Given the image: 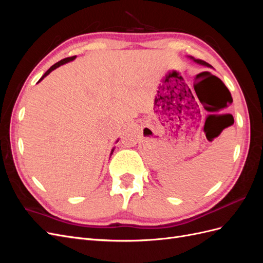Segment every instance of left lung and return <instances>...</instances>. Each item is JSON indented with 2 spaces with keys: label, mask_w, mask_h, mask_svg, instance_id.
Instances as JSON below:
<instances>
[{
  "label": "left lung",
  "mask_w": 263,
  "mask_h": 263,
  "mask_svg": "<svg viewBox=\"0 0 263 263\" xmlns=\"http://www.w3.org/2000/svg\"><path fill=\"white\" fill-rule=\"evenodd\" d=\"M190 59H192L194 62L198 63V65H202V66H205V67H209V68H211V65H209L208 62H205V61H203V60L195 59V58H193V57H190ZM229 95H230V93H229ZM230 99H232V98H230Z\"/></svg>",
  "instance_id": "left-lung-1"
}]
</instances>
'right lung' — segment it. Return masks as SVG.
I'll return each instance as SVG.
<instances>
[{"instance_id": "right-lung-1", "label": "right lung", "mask_w": 263, "mask_h": 263, "mask_svg": "<svg viewBox=\"0 0 263 263\" xmlns=\"http://www.w3.org/2000/svg\"><path fill=\"white\" fill-rule=\"evenodd\" d=\"M76 58H77V57H76V55H73V57H69V58H65V59H62V60H60L59 62H57V63H54V65H53V66H51V67H50V68H49L48 70H47V71H46V72H45V74H44V76H43V77H42L41 79H39V81H38V83H39V82H41V81L43 80V79H44V78H46L47 76H48V74H49V73L51 72V71H53L54 69H57L58 67H60V66H62V65H65V63H68V62H70V61H72V60H74ZM117 141H118V140H117ZM114 149H115V148H113V149H112V151H110V155H112V154H113V151H114Z\"/></svg>"}]
</instances>
